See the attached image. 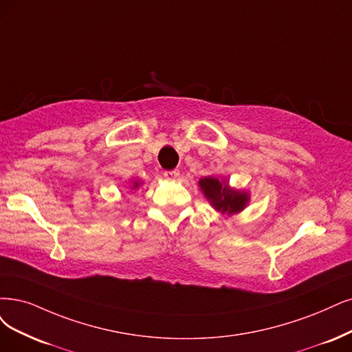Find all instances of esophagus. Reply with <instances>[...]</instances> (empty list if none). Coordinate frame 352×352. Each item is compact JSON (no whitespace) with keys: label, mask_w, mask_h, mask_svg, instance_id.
Masks as SVG:
<instances>
[{"label":"esophagus","mask_w":352,"mask_h":352,"mask_svg":"<svg viewBox=\"0 0 352 352\" xmlns=\"http://www.w3.org/2000/svg\"><path fill=\"white\" fill-rule=\"evenodd\" d=\"M164 177L166 179H169V181H174V179H177L179 177V171H178V169H173V171H165Z\"/></svg>","instance_id":"obj_1"}]
</instances>
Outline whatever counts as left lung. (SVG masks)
I'll use <instances>...</instances> for the list:
<instances>
[{
    "instance_id": "obj_1",
    "label": "left lung",
    "mask_w": 352,
    "mask_h": 352,
    "mask_svg": "<svg viewBox=\"0 0 352 352\" xmlns=\"http://www.w3.org/2000/svg\"><path fill=\"white\" fill-rule=\"evenodd\" d=\"M199 186L206 199L209 200L217 212L235 214L242 212L250 201L248 192L230 188L223 179L204 177L199 181Z\"/></svg>"
}]
</instances>
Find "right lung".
<instances>
[{
  "label": "right lung",
  "instance_id": "right-lung-1",
  "mask_svg": "<svg viewBox=\"0 0 352 352\" xmlns=\"http://www.w3.org/2000/svg\"><path fill=\"white\" fill-rule=\"evenodd\" d=\"M142 183H139V181H135L133 183V186H132V190H135V188H139V186H140Z\"/></svg>",
  "mask_w": 352,
  "mask_h": 352
}]
</instances>
